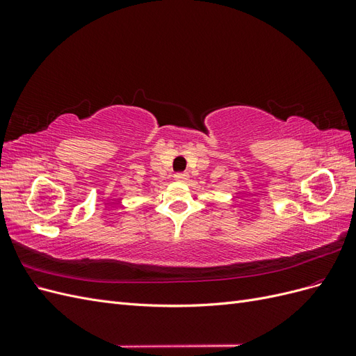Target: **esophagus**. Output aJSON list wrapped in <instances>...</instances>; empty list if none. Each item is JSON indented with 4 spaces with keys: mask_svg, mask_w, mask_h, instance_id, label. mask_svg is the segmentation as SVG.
<instances>
[{
    "mask_svg": "<svg viewBox=\"0 0 356 356\" xmlns=\"http://www.w3.org/2000/svg\"><path fill=\"white\" fill-rule=\"evenodd\" d=\"M175 181H179V182H184L188 179V175L186 174V172H178V174H175Z\"/></svg>",
    "mask_w": 356,
    "mask_h": 356,
    "instance_id": "34e87169",
    "label": "esophagus"
}]
</instances>
